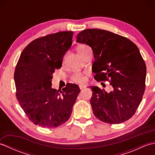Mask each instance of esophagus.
<instances>
[{"mask_svg":"<svg viewBox=\"0 0 155 155\" xmlns=\"http://www.w3.org/2000/svg\"><path fill=\"white\" fill-rule=\"evenodd\" d=\"M79 88H80L81 90H82V89H83V88H86V86H85V85H84V84H81V85H79Z\"/></svg>","mask_w":155,"mask_h":155,"instance_id":"1","label":"esophagus"}]
</instances>
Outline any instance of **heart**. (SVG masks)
<instances>
[{
  "label": "heart",
  "instance_id": "heart-1",
  "mask_svg": "<svg viewBox=\"0 0 155 155\" xmlns=\"http://www.w3.org/2000/svg\"><path fill=\"white\" fill-rule=\"evenodd\" d=\"M88 48H90L86 45H80L77 47V52L81 57H83L84 54L86 52V51ZM71 79L75 83H83L85 80V78L84 77V74L80 72H76L72 75Z\"/></svg>",
  "mask_w": 155,
  "mask_h": 155
}]
</instances>
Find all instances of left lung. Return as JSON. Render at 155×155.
Returning <instances> with one entry per match:
<instances>
[{
  "label": "left lung",
  "mask_w": 155,
  "mask_h": 155,
  "mask_svg": "<svg viewBox=\"0 0 155 155\" xmlns=\"http://www.w3.org/2000/svg\"><path fill=\"white\" fill-rule=\"evenodd\" d=\"M77 42L90 46L93 51L94 79L109 81L113 89L107 93L90 87L94 116L108 124L128 120L135 113L145 90L146 64L137 45L123 36L97 28L81 31Z\"/></svg>",
  "instance_id": "1"
}]
</instances>
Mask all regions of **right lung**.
<instances>
[{"mask_svg":"<svg viewBox=\"0 0 155 155\" xmlns=\"http://www.w3.org/2000/svg\"><path fill=\"white\" fill-rule=\"evenodd\" d=\"M72 36L73 32L62 31L37 38L20 56L14 74L16 98L36 125L57 127L71 117L79 87L68 83L57 91L52 88L51 81L52 74L61 67L64 55L71 47Z\"/></svg>","mask_w":155,"mask_h":155,"instance_id":"obj_1","label":"right lung"}]
</instances>
